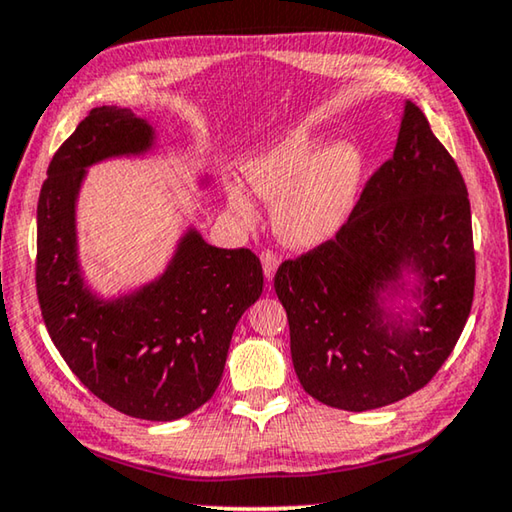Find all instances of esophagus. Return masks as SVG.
<instances>
[{"label":"esophagus","mask_w":512,"mask_h":512,"mask_svg":"<svg viewBox=\"0 0 512 512\" xmlns=\"http://www.w3.org/2000/svg\"><path fill=\"white\" fill-rule=\"evenodd\" d=\"M277 266H280V259H277V255L271 253V250H264V253H262V268H264V277L268 282H271L275 277Z\"/></svg>","instance_id":"34e87169"}]
</instances>
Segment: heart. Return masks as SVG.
I'll return each mask as SVG.
<instances>
[{"label":"heart","instance_id":"1","mask_svg":"<svg viewBox=\"0 0 512 512\" xmlns=\"http://www.w3.org/2000/svg\"><path fill=\"white\" fill-rule=\"evenodd\" d=\"M293 128L291 133L246 155L244 180L250 192L273 205V230L293 248H316L334 239L357 205L366 158L357 144L334 142ZM230 210L255 221L253 198L244 189H228Z\"/></svg>","mask_w":512,"mask_h":512}]
</instances>
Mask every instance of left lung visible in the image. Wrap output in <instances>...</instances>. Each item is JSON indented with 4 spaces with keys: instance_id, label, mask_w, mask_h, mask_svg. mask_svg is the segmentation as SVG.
<instances>
[{
    "instance_id": "left-lung-1",
    "label": "left lung",
    "mask_w": 512,
    "mask_h": 512,
    "mask_svg": "<svg viewBox=\"0 0 512 512\" xmlns=\"http://www.w3.org/2000/svg\"><path fill=\"white\" fill-rule=\"evenodd\" d=\"M275 293L302 388L334 409L404 400L452 354L474 298L472 212L415 103L343 230L277 268Z\"/></svg>"
}]
</instances>
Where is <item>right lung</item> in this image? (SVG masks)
<instances>
[{"label":"right lung","instance_id":"1","mask_svg":"<svg viewBox=\"0 0 512 512\" xmlns=\"http://www.w3.org/2000/svg\"><path fill=\"white\" fill-rule=\"evenodd\" d=\"M155 146V128L131 108H94L76 126L40 192L36 287L51 341L81 384L131 418L171 422L214 395L232 332L262 296L264 273L253 250L210 246L189 225L155 280L112 298L90 287L76 232L88 169L142 158Z\"/></svg>","mask_w":512,"mask_h":512}]
</instances>
